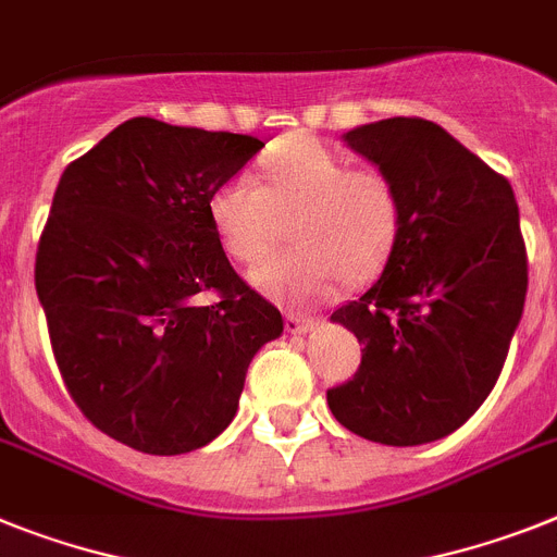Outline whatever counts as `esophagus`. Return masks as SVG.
Returning a JSON list of instances; mask_svg holds the SVG:
<instances>
[{
    "label": "esophagus",
    "mask_w": 557,
    "mask_h": 557,
    "mask_svg": "<svg viewBox=\"0 0 557 557\" xmlns=\"http://www.w3.org/2000/svg\"><path fill=\"white\" fill-rule=\"evenodd\" d=\"M311 329H314V320H311V317H300V314H288L286 317L288 334H308Z\"/></svg>",
    "instance_id": "esophagus-1"
}]
</instances>
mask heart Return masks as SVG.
Wrapping results in <instances>:
<instances>
[{
    "mask_svg": "<svg viewBox=\"0 0 557 557\" xmlns=\"http://www.w3.org/2000/svg\"><path fill=\"white\" fill-rule=\"evenodd\" d=\"M260 184L246 175L214 186L209 223L235 263H260L288 226L294 249L251 271L271 297L311 302L343 283L366 280L391 260L405 228V198L391 172L354 166L314 138H286L265 149Z\"/></svg>",
    "mask_w": 557,
    "mask_h": 557,
    "instance_id": "obj_1",
    "label": "heart"
}]
</instances>
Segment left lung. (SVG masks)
<instances>
[{"label": "left lung", "instance_id": "1", "mask_svg": "<svg viewBox=\"0 0 557 557\" xmlns=\"http://www.w3.org/2000/svg\"><path fill=\"white\" fill-rule=\"evenodd\" d=\"M343 138L396 177L405 228L382 277L331 314L366 348L329 408L368 442L428 445L487 399L524 314L516 195L433 121H373Z\"/></svg>", "mask_w": 557, "mask_h": 557}]
</instances>
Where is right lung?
<instances>
[{"label": "right lung", "mask_w": 557, "mask_h": 557, "mask_svg": "<svg viewBox=\"0 0 557 557\" xmlns=\"http://www.w3.org/2000/svg\"><path fill=\"white\" fill-rule=\"evenodd\" d=\"M263 149L255 135L129 119L73 161L36 251V294L70 396L101 433L177 456L235 419L283 317L246 286L207 200Z\"/></svg>", "instance_id": "1"}]
</instances>
